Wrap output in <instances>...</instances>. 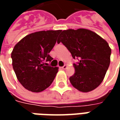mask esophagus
<instances>
[{
  "label": "esophagus",
  "instance_id": "esophagus-1",
  "mask_svg": "<svg viewBox=\"0 0 120 120\" xmlns=\"http://www.w3.org/2000/svg\"><path fill=\"white\" fill-rule=\"evenodd\" d=\"M67 67H68L67 65H64V66H62V67H61V68H62V69H66V68H67Z\"/></svg>",
  "mask_w": 120,
  "mask_h": 120
}]
</instances>
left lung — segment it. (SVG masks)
Returning a JSON list of instances; mask_svg holds the SVG:
<instances>
[{
    "label": "left lung",
    "mask_w": 120,
    "mask_h": 120,
    "mask_svg": "<svg viewBox=\"0 0 120 120\" xmlns=\"http://www.w3.org/2000/svg\"><path fill=\"white\" fill-rule=\"evenodd\" d=\"M71 53L75 73L69 78L74 87L87 93L95 89L105 77L111 61L108 43L94 32L86 29L63 31L57 40Z\"/></svg>",
    "instance_id": "obj_1"
}]
</instances>
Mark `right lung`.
Masks as SVG:
<instances>
[{
    "instance_id": "obj_1",
    "label": "right lung",
    "mask_w": 120,
    "mask_h": 120,
    "mask_svg": "<svg viewBox=\"0 0 120 120\" xmlns=\"http://www.w3.org/2000/svg\"><path fill=\"white\" fill-rule=\"evenodd\" d=\"M61 30L41 31L26 36L17 43L11 52L12 65L22 86L31 92L43 91L54 80L58 67L45 62L53 59L49 55Z\"/></svg>"
}]
</instances>
